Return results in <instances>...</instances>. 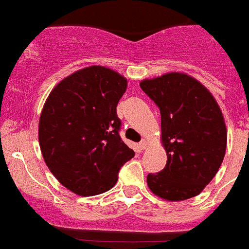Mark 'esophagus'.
Listing matches in <instances>:
<instances>
[{"mask_svg":"<svg viewBox=\"0 0 249 249\" xmlns=\"http://www.w3.org/2000/svg\"><path fill=\"white\" fill-rule=\"evenodd\" d=\"M147 145H148L147 139H143V141H142L141 143H139V147H141L142 149H144V148H147Z\"/></svg>","mask_w":249,"mask_h":249,"instance_id":"1","label":"esophagus"}]
</instances>
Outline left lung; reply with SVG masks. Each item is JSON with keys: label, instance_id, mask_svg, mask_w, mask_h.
I'll list each match as a JSON object with an SVG mask.
<instances>
[{"label": "left lung", "instance_id": "obj_1", "mask_svg": "<svg viewBox=\"0 0 249 249\" xmlns=\"http://www.w3.org/2000/svg\"><path fill=\"white\" fill-rule=\"evenodd\" d=\"M141 89L160 111V141L167 163L149 173L148 187L167 201L199 195L221 166L227 126L218 102L205 86L181 72L143 79Z\"/></svg>", "mask_w": 249, "mask_h": 249}]
</instances>
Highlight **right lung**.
I'll use <instances>...</instances> for the list:
<instances>
[{
    "mask_svg": "<svg viewBox=\"0 0 249 249\" xmlns=\"http://www.w3.org/2000/svg\"><path fill=\"white\" fill-rule=\"evenodd\" d=\"M128 79L102 66L76 71L48 96L39 119V145L50 172L79 196L106 192L134 150L119 135V100Z\"/></svg>",
    "mask_w": 249,
    "mask_h": 249,
    "instance_id": "obj_1",
    "label": "right lung"
}]
</instances>
